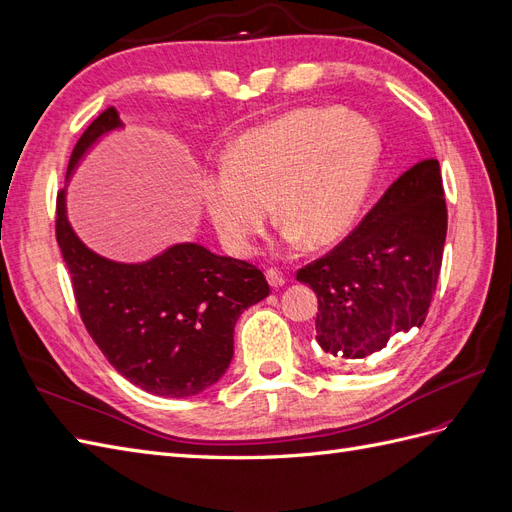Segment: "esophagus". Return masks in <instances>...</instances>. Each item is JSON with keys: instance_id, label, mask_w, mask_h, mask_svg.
I'll use <instances>...</instances> for the list:
<instances>
[{"instance_id": "obj_1", "label": "esophagus", "mask_w": 512, "mask_h": 512, "mask_svg": "<svg viewBox=\"0 0 512 512\" xmlns=\"http://www.w3.org/2000/svg\"><path fill=\"white\" fill-rule=\"evenodd\" d=\"M267 280H269V284H271L273 288H280V286L286 284V275H284L280 269L269 267V269H267Z\"/></svg>"}]
</instances>
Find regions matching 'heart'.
Listing matches in <instances>:
<instances>
[{
  "instance_id": "b5f03b06",
  "label": "heart",
  "mask_w": 512,
  "mask_h": 512,
  "mask_svg": "<svg viewBox=\"0 0 512 512\" xmlns=\"http://www.w3.org/2000/svg\"><path fill=\"white\" fill-rule=\"evenodd\" d=\"M380 138L359 115L294 108L243 132L200 185L205 209L232 254H250L271 215L290 243L342 239L361 211Z\"/></svg>"
}]
</instances>
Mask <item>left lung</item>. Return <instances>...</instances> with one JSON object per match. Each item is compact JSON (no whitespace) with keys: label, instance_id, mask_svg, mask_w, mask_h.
I'll return each mask as SVG.
<instances>
[{"label":"left lung","instance_id":"obj_1","mask_svg":"<svg viewBox=\"0 0 512 512\" xmlns=\"http://www.w3.org/2000/svg\"><path fill=\"white\" fill-rule=\"evenodd\" d=\"M446 239L438 160L389 185L350 235L297 271L318 297L316 339L333 359H363L421 327L436 292Z\"/></svg>","mask_w":512,"mask_h":512}]
</instances>
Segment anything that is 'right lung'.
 <instances>
[{
    "mask_svg": "<svg viewBox=\"0 0 512 512\" xmlns=\"http://www.w3.org/2000/svg\"><path fill=\"white\" fill-rule=\"evenodd\" d=\"M108 106L76 141L68 173L104 132L119 128ZM55 237L81 320L123 378L164 397H192L218 382L232 359L243 309L271 292L256 265L181 243L143 265L106 260L74 235L57 192Z\"/></svg>",
    "mask_w": 512,
    "mask_h": 512,
    "instance_id": "1",
    "label": "right lung"
}]
</instances>
